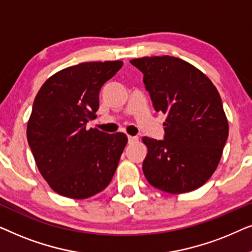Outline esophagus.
<instances>
[{
  "instance_id": "34e87169",
  "label": "esophagus",
  "mask_w": 252,
  "mask_h": 252,
  "mask_svg": "<svg viewBox=\"0 0 252 252\" xmlns=\"http://www.w3.org/2000/svg\"><path fill=\"white\" fill-rule=\"evenodd\" d=\"M137 141H139V137H137V136H130V135H128V143L129 144L136 143Z\"/></svg>"
}]
</instances>
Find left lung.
Returning a JSON list of instances; mask_svg holds the SVG:
<instances>
[{
	"label": "left lung",
	"mask_w": 252,
	"mask_h": 252,
	"mask_svg": "<svg viewBox=\"0 0 252 252\" xmlns=\"http://www.w3.org/2000/svg\"><path fill=\"white\" fill-rule=\"evenodd\" d=\"M155 110L167 116L164 140L144 136V177L155 188L184 194L215 173L228 137V120L212 81L181 58H135Z\"/></svg>",
	"instance_id": "left-lung-1"
}]
</instances>
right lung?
Instances as JSON below:
<instances>
[{
	"mask_svg": "<svg viewBox=\"0 0 252 252\" xmlns=\"http://www.w3.org/2000/svg\"><path fill=\"white\" fill-rule=\"evenodd\" d=\"M122 61L87 62L48 78L34 98L27 141L41 175L55 192L92 197L108 187L127 136L87 129L99 106V91Z\"/></svg>",
	"mask_w": 252,
	"mask_h": 252,
	"instance_id": "right-lung-1",
	"label": "right lung"
}]
</instances>
